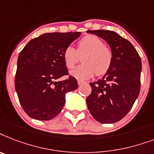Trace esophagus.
Masks as SVG:
<instances>
[{"instance_id": "1", "label": "esophagus", "mask_w": 154, "mask_h": 154, "mask_svg": "<svg viewBox=\"0 0 154 154\" xmlns=\"http://www.w3.org/2000/svg\"><path fill=\"white\" fill-rule=\"evenodd\" d=\"M83 83V82H82V81H79V80H78V84H79V86H80V85H82Z\"/></svg>"}]
</instances>
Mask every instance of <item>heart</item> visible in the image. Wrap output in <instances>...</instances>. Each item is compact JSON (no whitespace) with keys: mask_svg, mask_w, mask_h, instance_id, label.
<instances>
[{"mask_svg":"<svg viewBox=\"0 0 154 154\" xmlns=\"http://www.w3.org/2000/svg\"><path fill=\"white\" fill-rule=\"evenodd\" d=\"M83 56L84 63L77 66L70 72L71 75L80 80L89 79L95 73L98 75H104L111 65L110 49L105 46L103 40L96 35L84 36L78 42L77 50L72 45H69L63 54V61L67 68H72L79 61L80 56Z\"/></svg>","mask_w":154,"mask_h":154,"instance_id":"b5f03b06","label":"heart"}]
</instances>
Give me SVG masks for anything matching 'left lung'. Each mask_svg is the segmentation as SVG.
Wrapping results in <instances>:
<instances>
[{"instance_id":"obj_1","label":"left lung","mask_w":154,"mask_h":154,"mask_svg":"<svg viewBox=\"0 0 154 154\" xmlns=\"http://www.w3.org/2000/svg\"><path fill=\"white\" fill-rule=\"evenodd\" d=\"M107 42L112 63L103 78L91 83V94L87 98L90 113L101 123H114L132 108L141 87V60L132 44L118 33L108 30H89Z\"/></svg>"}]
</instances>
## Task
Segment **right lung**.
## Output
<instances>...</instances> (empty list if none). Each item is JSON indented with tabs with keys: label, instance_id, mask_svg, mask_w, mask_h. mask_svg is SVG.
Returning a JSON list of instances; mask_svg holds the SVG:
<instances>
[{
	"label": "right lung",
	"instance_id": "1",
	"mask_svg": "<svg viewBox=\"0 0 154 154\" xmlns=\"http://www.w3.org/2000/svg\"><path fill=\"white\" fill-rule=\"evenodd\" d=\"M81 32L44 33L31 40L19 54L15 89L22 108L32 119L48 121L62 110L67 92L78 88L68 74L63 54Z\"/></svg>",
	"mask_w": 154,
	"mask_h": 154
}]
</instances>
